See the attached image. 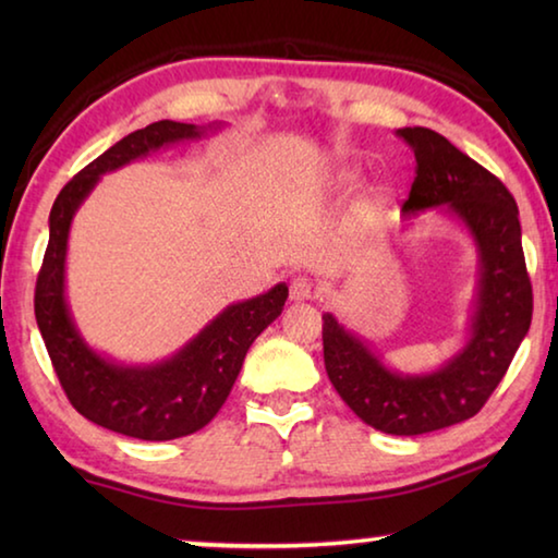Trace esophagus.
<instances>
[{
  "instance_id": "34e87169",
  "label": "esophagus",
  "mask_w": 558,
  "mask_h": 558,
  "mask_svg": "<svg viewBox=\"0 0 558 558\" xmlns=\"http://www.w3.org/2000/svg\"><path fill=\"white\" fill-rule=\"evenodd\" d=\"M315 295V282L307 276H298L290 282V298L292 300H310Z\"/></svg>"
}]
</instances>
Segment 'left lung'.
I'll return each instance as SVG.
<instances>
[{
	"mask_svg": "<svg viewBox=\"0 0 558 558\" xmlns=\"http://www.w3.org/2000/svg\"><path fill=\"white\" fill-rule=\"evenodd\" d=\"M399 135L415 153V179L403 211L448 204L477 241L483 280L472 339L428 376L384 369L332 315L323 317V347L329 381L359 418L391 436H421L480 413L529 332L534 298L519 209L509 189L436 130L403 128Z\"/></svg>",
	"mask_w": 558,
	"mask_h": 558,
	"instance_id": "left-lung-1",
	"label": "left lung"
}]
</instances>
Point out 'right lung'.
<instances>
[{
    "label": "right lung",
    "instance_id": "1",
    "mask_svg": "<svg viewBox=\"0 0 558 558\" xmlns=\"http://www.w3.org/2000/svg\"><path fill=\"white\" fill-rule=\"evenodd\" d=\"M196 135L199 130L186 122L159 120L130 132L83 167L56 196L49 216V245L36 276V325L63 393L88 421L140 440H172L204 428L229 399L253 339L282 313L288 300V286L280 282L266 295L226 307L182 352L149 369L110 364L93 354L75 332L63 300V260L78 204L102 172L128 165L149 149Z\"/></svg>",
    "mask_w": 558,
    "mask_h": 558
}]
</instances>
